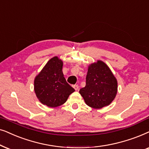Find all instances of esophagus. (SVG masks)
Masks as SVG:
<instances>
[{
	"mask_svg": "<svg viewBox=\"0 0 149 149\" xmlns=\"http://www.w3.org/2000/svg\"><path fill=\"white\" fill-rule=\"evenodd\" d=\"M73 88H74V89H75V90H76V91H78V88H79L78 85L75 84V85H73Z\"/></svg>",
	"mask_w": 149,
	"mask_h": 149,
	"instance_id": "obj_1",
	"label": "esophagus"
}]
</instances>
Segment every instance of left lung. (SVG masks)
<instances>
[{
	"instance_id": "1",
	"label": "left lung",
	"mask_w": 149,
	"mask_h": 149,
	"mask_svg": "<svg viewBox=\"0 0 149 149\" xmlns=\"http://www.w3.org/2000/svg\"><path fill=\"white\" fill-rule=\"evenodd\" d=\"M91 108L100 109L108 106L117 93V81L104 62L91 64L86 77V86L79 91Z\"/></svg>"
}]
</instances>
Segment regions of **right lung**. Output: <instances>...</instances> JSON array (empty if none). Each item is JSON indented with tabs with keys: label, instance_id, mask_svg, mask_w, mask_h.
Listing matches in <instances>:
<instances>
[{
	"label": "right lung",
	"instance_id": "obj_1",
	"mask_svg": "<svg viewBox=\"0 0 149 149\" xmlns=\"http://www.w3.org/2000/svg\"><path fill=\"white\" fill-rule=\"evenodd\" d=\"M63 62L58 57L51 58L35 79V92L39 100L47 106L54 108L66 102L75 91L65 80Z\"/></svg>",
	"mask_w": 149,
	"mask_h": 149
}]
</instances>
